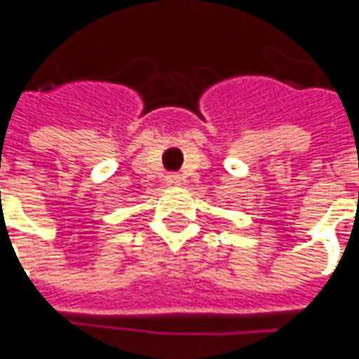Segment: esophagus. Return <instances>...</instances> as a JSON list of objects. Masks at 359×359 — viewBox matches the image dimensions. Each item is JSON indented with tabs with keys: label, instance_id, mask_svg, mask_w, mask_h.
Listing matches in <instances>:
<instances>
[{
	"label": "esophagus",
	"instance_id": "esophagus-1",
	"mask_svg": "<svg viewBox=\"0 0 359 359\" xmlns=\"http://www.w3.org/2000/svg\"><path fill=\"white\" fill-rule=\"evenodd\" d=\"M165 180H167L168 184H180L182 177H180L179 172H168L167 177H165Z\"/></svg>",
	"mask_w": 359,
	"mask_h": 359
}]
</instances>
